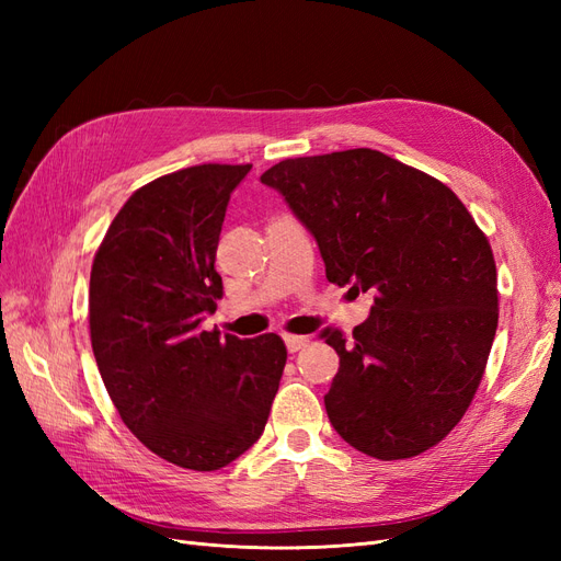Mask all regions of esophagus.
Masks as SVG:
<instances>
[{"instance_id": "obj_1", "label": "esophagus", "mask_w": 561, "mask_h": 561, "mask_svg": "<svg viewBox=\"0 0 561 561\" xmlns=\"http://www.w3.org/2000/svg\"><path fill=\"white\" fill-rule=\"evenodd\" d=\"M283 342H285V346H287V351L290 353H297V351H301L304 346L309 344V336H297V334H285L283 336Z\"/></svg>"}]
</instances>
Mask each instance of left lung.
<instances>
[{"label": "left lung", "instance_id": "left-lung-1", "mask_svg": "<svg viewBox=\"0 0 561 561\" xmlns=\"http://www.w3.org/2000/svg\"><path fill=\"white\" fill-rule=\"evenodd\" d=\"M260 180L311 231L328 280L375 295L353 336L320 332L339 355L334 431L381 461L431 449L466 414L494 344L486 236L447 184L377 149L285 159Z\"/></svg>", "mask_w": 561, "mask_h": 561}]
</instances>
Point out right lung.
I'll use <instances>...</instances> for the list:
<instances>
[{
    "label": "right lung",
    "instance_id": "add662e5",
    "mask_svg": "<svg viewBox=\"0 0 561 561\" xmlns=\"http://www.w3.org/2000/svg\"><path fill=\"white\" fill-rule=\"evenodd\" d=\"M245 165L203 163L135 192L91 268V344L130 433L190 470H219L264 433L287 351L278 334L201 330L222 299L215 268Z\"/></svg>",
    "mask_w": 561,
    "mask_h": 561
}]
</instances>
